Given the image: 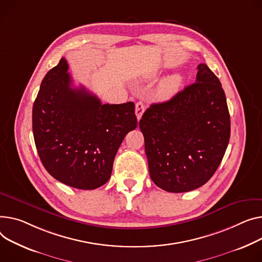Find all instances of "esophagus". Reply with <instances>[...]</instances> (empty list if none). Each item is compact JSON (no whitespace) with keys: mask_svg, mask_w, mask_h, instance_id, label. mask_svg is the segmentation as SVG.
I'll use <instances>...</instances> for the list:
<instances>
[{"mask_svg":"<svg viewBox=\"0 0 262 262\" xmlns=\"http://www.w3.org/2000/svg\"><path fill=\"white\" fill-rule=\"evenodd\" d=\"M144 110H145V106L144 104L142 102H137L136 103V115H137V119L140 120L143 113H144Z\"/></svg>","mask_w":262,"mask_h":262,"instance_id":"esophagus-1","label":"esophagus"}]
</instances>
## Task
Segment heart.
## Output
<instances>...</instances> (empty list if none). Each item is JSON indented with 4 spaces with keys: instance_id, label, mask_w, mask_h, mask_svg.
<instances>
[{
    "instance_id": "obj_1",
    "label": "heart",
    "mask_w": 262,
    "mask_h": 262,
    "mask_svg": "<svg viewBox=\"0 0 262 262\" xmlns=\"http://www.w3.org/2000/svg\"><path fill=\"white\" fill-rule=\"evenodd\" d=\"M159 74H160L159 71H151L150 73H148L143 77V81L154 80L159 76ZM182 82H183V78L179 74L166 77L160 82L159 86L157 87L156 98L161 101L170 99L172 96H175L178 93L179 89L182 85Z\"/></svg>"
}]
</instances>
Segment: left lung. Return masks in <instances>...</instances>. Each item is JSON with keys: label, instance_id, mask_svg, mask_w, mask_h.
Listing matches in <instances>:
<instances>
[{"label": "left lung", "instance_id": "left-lung-1", "mask_svg": "<svg viewBox=\"0 0 262 262\" xmlns=\"http://www.w3.org/2000/svg\"><path fill=\"white\" fill-rule=\"evenodd\" d=\"M197 69L195 83L166 102L151 104L139 121L150 178L170 193L205 184L230 141V113L221 83L206 64Z\"/></svg>", "mask_w": 262, "mask_h": 262}]
</instances>
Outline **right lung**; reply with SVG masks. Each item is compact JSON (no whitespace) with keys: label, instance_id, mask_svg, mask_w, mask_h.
<instances>
[{"label":"right lung","instance_id":"add662e5","mask_svg":"<svg viewBox=\"0 0 262 262\" xmlns=\"http://www.w3.org/2000/svg\"><path fill=\"white\" fill-rule=\"evenodd\" d=\"M62 58L44 77L32 107V132L42 164L58 181L95 189L111 178L116 154L137 127L134 102L102 104L73 87Z\"/></svg>","mask_w":262,"mask_h":262}]
</instances>
